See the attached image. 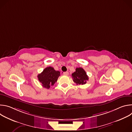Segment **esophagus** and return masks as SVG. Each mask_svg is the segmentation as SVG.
<instances>
[{
	"instance_id": "1",
	"label": "esophagus",
	"mask_w": 132,
	"mask_h": 132,
	"mask_svg": "<svg viewBox=\"0 0 132 132\" xmlns=\"http://www.w3.org/2000/svg\"><path fill=\"white\" fill-rule=\"evenodd\" d=\"M63 74L64 75H66V76H67V75H69V72L68 71H66V72H63Z\"/></svg>"
}]
</instances>
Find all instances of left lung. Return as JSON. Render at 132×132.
<instances>
[{"instance_id": "left-lung-1", "label": "left lung", "mask_w": 132, "mask_h": 132, "mask_svg": "<svg viewBox=\"0 0 132 132\" xmlns=\"http://www.w3.org/2000/svg\"><path fill=\"white\" fill-rule=\"evenodd\" d=\"M71 76L73 82L77 85H85L89 79L87 73L81 67L77 68L76 71L72 73Z\"/></svg>"}]
</instances>
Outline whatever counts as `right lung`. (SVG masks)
Segmentation results:
<instances>
[{
	"label": "right lung",
	"instance_id": "add662e5",
	"mask_svg": "<svg viewBox=\"0 0 132 132\" xmlns=\"http://www.w3.org/2000/svg\"><path fill=\"white\" fill-rule=\"evenodd\" d=\"M60 76V72L59 71L55 70L52 67H47L41 73L37 75V78L43 87L49 89L57 81Z\"/></svg>",
	"mask_w": 132,
	"mask_h": 132
}]
</instances>
